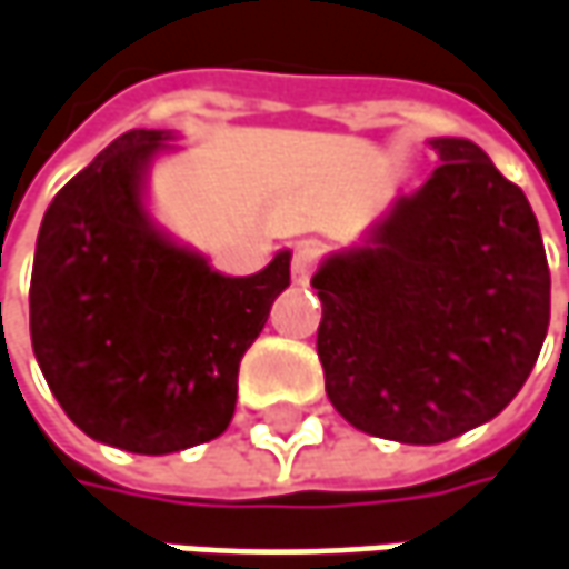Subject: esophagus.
<instances>
[{
	"label": "esophagus",
	"instance_id": "34e87169",
	"mask_svg": "<svg viewBox=\"0 0 569 569\" xmlns=\"http://www.w3.org/2000/svg\"><path fill=\"white\" fill-rule=\"evenodd\" d=\"M320 262H323V252L313 242H298L295 252H291V274H295V281L298 284H310V278H313V271L320 269Z\"/></svg>",
	"mask_w": 569,
	"mask_h": 569
}]
</instances>
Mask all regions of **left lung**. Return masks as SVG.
<instances>
[{
    "label": "left lung",
    "mask_w": 569,
    "mask_h": 569,
    "mask_svg": "<svg viewBox=\"0 0 569 569\" xmlns=\"http://www.w3.org/2000/svg\"><path fill=\"white\" fill-rule=\"evenodd\" d=\"M432 150V179L365 249L313 274L327 397L356 429L403 445H439L506 410L551 323V271L522 188L470 140Z\"/></svg>",
    "instance_id": "8db88e82"
}]
</instances>
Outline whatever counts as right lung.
<instances>
[{
    "mask_svg": "<svg viewBox=\"0 0 569 569\" xmlns=\"http://www.w3.org/2000/svg\"><path fill=\"white\" fill-rule=\"evenodd\" d=\"M166 140L128 130L57 191L28 295L57 403L89 439L133 455L182 451L230 426L240 358L291 284V252L223 278L159 237L140 182Z\"/></svg>",
    "mask_w": 569,
    "mask_h": 569,
    "instance_id": "add662e5",
    "label": "right lung"
}]
</instances>
